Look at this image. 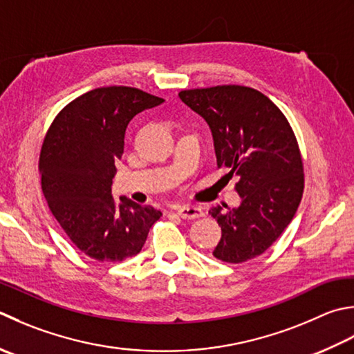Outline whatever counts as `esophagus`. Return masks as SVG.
<instances>
[{"mask_svg":"<svg viewBox=\"0 0 354 354\" xmlns=\"http://www.w3.org/2000/svg\"><path fill=\"white\" fill-rule=\"evenodd\" d=\"M178 214L183 219H196V218L203 216L204 212L196 205H184V207H179Z\"/></svg>","mask_w":354,"mask_h":354,"instance_id":"34e87169","label":"esophagus"}]
</instances>
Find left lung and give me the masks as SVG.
Instances as JSON below:
<instances>
[{
  "label": "left lung",
  "instance_id": "1",
  "mask_svg": "<svg viewBox=\"0 0 354 354\" xmlns=\"http://www.w3.org/2000/svg\"><path fill=\"white\" fill-rule=\"evenodd\" d=\"M179 98L209 124L218 167L239 179L241 204L210 210L223 236L213 256L241 264L264 253L292 223L304 193L295 131L276 104L245 86L181 90Z\"/></svg>",
  "mask_w": 354,
  "mask_h": 354
}]
</instances>
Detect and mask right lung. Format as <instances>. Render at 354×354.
I'll use <instances>...</instances> for the list:
<instances>
[{
    "label": "right lung",
    "mask_w": 354,
    "mask_h": 354,
    "mask_svg": "<svg viewBox=\"0 0 354 354\" xmlns=\"http://www.w3.org/2000/svg\"><path fill=\"white\" fill-rule=\"evenodd\" d=\"M164 100L126 86L78 96L55 118L39 153L41 189L55 219L88 258L121 262L141 252L162 213L112 196L115 161L131 118Z\"/></svg>",
    "instance_id": "right-lung-1"
}]
</instances>
